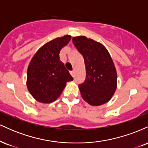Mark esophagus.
Masks as SVG:
<instances>
[{"label":"esophagus","mask_w":148,"mask_h":148,"mask_svg":"<svg viewBox=\"0 0 148 148\" xmlns=\"http://www.w3.org/2000/svg\"><path fill=\"white\" fill-rule=\"evenodd\" d=\"M70 74H71V75H72V76H75V72H74V70L71 71V72H70Z\"/></svg>","instance_id":"esophagus-1"}]
</instances>
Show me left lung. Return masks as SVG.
<instances>
[{
	"instance_id": "left-lung-1",
	"label": "left lung",
	"mask_w": 148,
	"mask_h": 148,
	"mask_svg": "<svg viewBox=\"0 0 148 148\" xmlns=\"http://www.w3.org/2000/svg\"><path fill=\"white\" fill-rule=\"evenodd\" d=\"M72 42L86 65V79L79 85L81 97L92 106L107 102L117 87V73L109 53L101 44L84 36L73 37Z\"/></svg>"
}]
</instances>
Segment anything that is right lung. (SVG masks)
Here are the masks:
<instances>
[{"instance_id": "1", "label": "right lung", "mask_w": 148, "mask_h": 148, "mask_svg": "<svg viewBox=\"0 0 148 148\" xmlns=\"http://www.w3.org/2000/svg\"><path fill=\"white\" fill-rule=\"evenodd\" d=\"M65 35L49 42L41 47L30 61L27 72V87L35 99L51 103L60 95L66 83L73 80L60 60V50L69 43Z\"/></svg>"}]
</instances>
